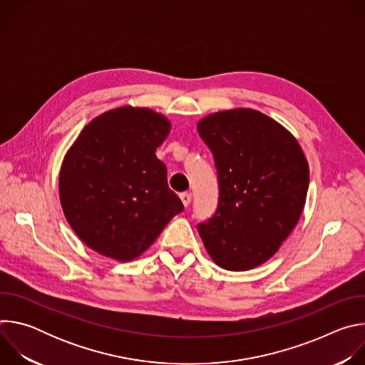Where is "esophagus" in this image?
<instances>
[{
    "instance_id": "34e87169",
    "label": "esophagus",
    "mask_w": 365,
    "mask_h": 365,
    "mask_svg": "<svg viewBox=\"0 0 365 365\" xmlns=\"http://www.w3.org/2000/svg\"><path fill=\"white\" fill-rule=\"evenodd\" d=\"M180 200H182V203L185 205V207H187V206L190 205L192 195H190V193H187V192H185V193H182V195H180Z\"/></svg>"
}]
</instances>
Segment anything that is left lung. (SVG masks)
Masks as SVG:
<instances>
[{"instance_id": "1", "label": "left lung", "mask_w": 365, "mask_h": 365, "mask_svg": "<svg viewBox=\"0 0 365 365\" xmlns=\"http://www.w3.org/2000/svg\"><path fill=\"white\" fill-rule=\"evenodd\" d=\"M220 182L215 215L197 231L220 267L264 264L294 230L306 202L309 165L296 137L251 108L212 113L196 124Z\"/></svg>"}]
</instances>
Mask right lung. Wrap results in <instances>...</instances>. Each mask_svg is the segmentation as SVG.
Wrapping results in <instances>:
<instances>
[{"instance_id":"add662e5","label":"right lung","mask_w":365,"mask_h":365,"mask_svg":"<svg viewBox=\"0 0 365 365\" xmlns=\"http://www.w3.org/2000/svg\"><path fill=\"white\" fill-rule=\"evenodd\" d=\"M170 120L124 106L88 123L66 151L59 173L63 214L85 245L115 262L138 258L183 211L155 158Z\"/></svg>"}]
</instances>
